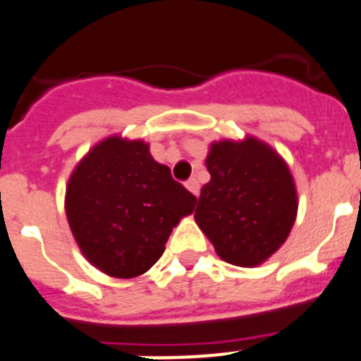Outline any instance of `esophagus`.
I'll return each mask as SVG.
<instances>
[{
  "label": "esophagus",
  "mask_w": 361,
  "mask_h": 361,
  "mask_svg": "<svg viewBox=\"0 0 361 361\" xmlns=\"http://www.w3.org/2000/svg\"><path fill=\"white\" fill-rule=\"evenodd\" d=\"M185 187H187L188 190H190V192H192L196 197L200 196V183H197L196 178H190V180H188L187 183H185Z\"/></svg>",
  "instance_id": "34e87169"
}]
</instances>
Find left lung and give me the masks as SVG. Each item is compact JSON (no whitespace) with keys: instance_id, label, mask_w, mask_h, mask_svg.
<instances>
[{"instance_id":"left-lung-1","label":"left lung","mask_w":361,"mask_h":361,"mask_svg":"<svg viewBox=\"0 0 361 361\" xmlns=\"http://www.w3.org/2000/svg\"><path fill=\"white\" fill-rule=\"evenodd\" d=\"M210 181L201 187L194 219L223 261L262 264L290 235L297 188L286 161L255 136L210 144Z\"/></svg>"}]
</instances>
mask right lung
Listing matches in <instances>:
<instances>
[{
    "instance_id": "obj_1",
    "label": "right lung",
    "mask_w": 361,
    "mask_h": 361,
    "mask_svg": "<svg viewBox=\"0 0 361 361\" xmlns=\"http://www.w3.org/2000/svg\"><path fill=\"white\" fill-rule=\"evenodd\" d=\"M194 207L196 196L154 161L149 144L122 136L99 142L77 164L64 200L84 257L118 279L145 274Z\"/></svg>"
}]
</instances>
